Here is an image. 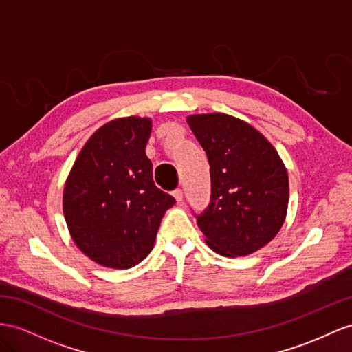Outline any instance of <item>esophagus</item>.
Listing matches in <instances>:
<instances>
[{
    "label": "esophagus",
    "instance_id": "obj_1",
    "mask_svg": "<svg viewBox=\"0 0 352 352\" xmlns=\"http://www.w3.org/2000/svg\"><path fill=\"white\" fill-rule=\"evenodd\" d=\"M173 196L175 197L177 204H182V201H183V190H182V188H177V190H174Z\"/></svg>",
    "mask_w": 352,
    "mask_h": 352
}]
</instances>
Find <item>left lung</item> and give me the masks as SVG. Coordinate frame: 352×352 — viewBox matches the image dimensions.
I'll return each mask as SVG.
<instances>
[{"mask_svg": "<svg viewBox=\"0 0 352 352\" xmlns=\"http://www.w3.org/2000/svg\"><path fill=\"white\" fill-rule=\"evenodd\" d=\"M187 123L210 162L211 202L196 215L205 242L226 257L248 256L283 228L288 174L262 133L236 117L193 114Z\"/></svg>", "mask_w": 352, "mask_h": 352, "instance_id": "8db88e82", "label": "left lung"}]
</instances>
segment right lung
<instances>
[{
	"mask_svg": "<svg viewBox=\"0 0 352 352\" xmlns=\"http://www.w3.org/2000/svg\"><path fill=\"white\" fill-rule=\"evenodd\" d=\"M147 117L101 126L77 156L64 187V215L76 245L94 262L128 269L155 245L162 217L175 204L153 182L146 156Z\"/></svg>",
	"mask_w": 352,
	"mask_h": 352,
	"instance_id": "right-lung-1",
	"label": "right lung"
}]
</instances>
